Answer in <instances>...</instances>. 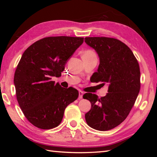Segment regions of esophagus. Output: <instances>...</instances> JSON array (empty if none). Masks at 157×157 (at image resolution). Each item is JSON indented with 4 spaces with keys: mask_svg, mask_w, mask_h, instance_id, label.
<instances>
[{
    "mask_svg": "<svg viewBox=\"0 0 157 157\" xmlns=\"http://www.w3.org/2000/svg\"><path fill=\"white\" fill-rule=\"evenodd\" d=\"M83 95H84V92H83L82 91H79V98L82 99L83 98Z\"/></svg>",
    "mask_w": 157,
    "mask_h": 157,
    "instance_id": "34e87169",
    "label": "esophagus"
}]
</instances>
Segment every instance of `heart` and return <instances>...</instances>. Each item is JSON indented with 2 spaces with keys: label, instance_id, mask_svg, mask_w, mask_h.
Segmentation results:
<instances>
[{
  "label": "heart",
  "instance_id": "1",
  "mask_svg": "<svg viewBox=\"0 0 157 157\" xmlns=\"http://www.w3.org/2000/svg\"><path fill=\"white\" fill-rule=\"evenodd\" d=\"M96 53L92 51V50L90 49H88V50H86V51L83 53V55H86V56H88V55H95Z\"/></svg>",
  "mask_w": 157,
  "mask_h": 157
}]
</instances>
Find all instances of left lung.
I'll return each instance as SVG.
<instances>
[{"mask_svg": "<svg viewBox=\"0 0 157 157\" xmlns=\"http://www.w3.org/2000/svg\"><path fill=\"white\" fill-rule=\"evenodd\" d=\"M86 44L97 52L100 64L93 82L109 85L108 93L98 98L86 93L92 108L85 115L87 124L99 131L112 129L124 121L134 105L140 89L138 62L128 46L108 37H86Z\"/></svg>", "mask_w": 157, "mask_h": 157, "instance_id": "left-lung-1", "label": "left lung"}]
</instances>
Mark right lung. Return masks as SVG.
<instances>
[{"mask_svg": "<svg viewBox=\"0 0 157 157\" xmlns=\"http://www.w3.org/2000/svg\"><path fill=\"white\" fill-rule=\"evenodd\" d=\"M84 42V38L50 36L25 50L14 75L16 97L23 115L36 128L57 127L65 108L78 98L72 87L64 88L52 81L60 77L65 63Z\"/></svg>", "mask_w": 157, "mask_h": 157, "instance_id": "obj_1", "label": "right lung"}]
</instances>
